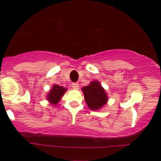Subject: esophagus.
Here are the masks:
<instances>
[{
	"instance_id": "esophagus-1",
	"label": "esophagus",
	"mask_w": 161,
	"mask_h": 161,
	"mask_svg": "<svg viewBox=\"0 0 161 161\" xmlns=\"http://www.w3.org/2000/svg\"><path fill=\"white\" fill-rule=\"evenodd\" d=\"M72 87L73 89H79V84L78 83H72Z\"/></svg>"
}]
</instances>
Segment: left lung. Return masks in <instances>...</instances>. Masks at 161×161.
<instances>
[{"label":"left lung","mask_w":161,"mask_h":161,"mask_svg":"<svg viewBox=\"0 0 161 161\" xmlns=\"http://www.w3.org/2000/svg\"><path fill=\"white\" fill-rule=\"evenodd\" d=\"M82 91L88 106L93 110L102 108L107 102L106 91L104 90L100 83L96 80L82 88Z\"/></svg>","instance_id":"left-lung-1"}]
</instances>
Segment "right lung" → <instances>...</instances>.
I'll list each match as a JSON object with an SVG mask.
<instances>
[{"label": "right lung", "instance_id": "1", "mask_svg": "<svg viewBox=\"0 0 161 161\" xmlns=\"http://www.w3.org/2000/svg\"><path fill=\"white\" fill-rule=\"evenodd\" d=\"M66 89L64 87H61L57 85H55L51 90H50L49 93L47 95L48 101L52 102L53 104H57L61 97L63 96L64 93H65Z\"/></svg>", "mask_w": 161, "mask_h": 161}]
</instances>
